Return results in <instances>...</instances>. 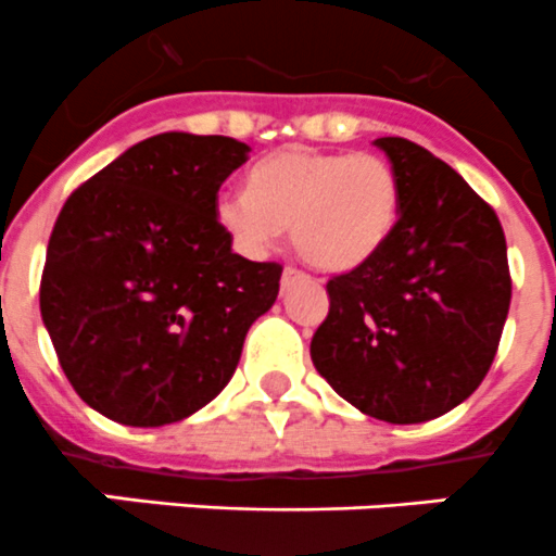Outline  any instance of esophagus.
Returning <instances> with one entry per match:
<instances>
[{
    "mask_svg": "<svg viewBox=\"0 0 556 556\" xmlns=\"http://www.w3.org/2000/svg\"><path fill=\"white\" fill-rule=\"evenodd\" d=\"M300 278H302V276L294 270V267H286L283 278H280V291H286V289H289V286H294Z\"/></svg>",
    "mask_w": 556,
    "mask_h": 556,
    "instance_id": "1",
    "label": "esophagus"
}]
</instances>
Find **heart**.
<instances>
[{
  "label": "heart",
  "instance_id": "obj_1",
  "mask_svg": "<svg viewBox=\"0 0 556 556\" xmlns=\"http://www.w3.org/2000/svg\"><path fill=\"white\" fill-rule=\"evenodd\" d=\"M400 216V180L372 153L289 148L249 175V191L218 197L216 218L245 254H262L289 227L291 245L318 273L367 265L392 238Z\"/></svg>",
  "mask_w": 556,
  "mask_h": 556
}]
</instances>
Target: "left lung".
<instances>
[{"label":"left lung","mask_w":556,"mask_h":556,"mask_svg":"<svg viewBox=\"0 0 556 556\" xmlns=\"http://www.w3.org/2000/svg\"><path fill=\"white\" fill-rule=\"evenodd\" d=\"M400 180V218L367 265L327 283L311 359L365 416L421 425L465 403L497 354L510 305L492 207L427 148L378 137Z\"/></svg>","instance_id":"1"}]
</instances>
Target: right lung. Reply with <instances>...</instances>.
Returning <instances> with one entry per match:
<instances>
[{"mask_svg": "<svg viewBox=\"0 0 556 556\" xmlns=\"http://www.w3.org/2000/svg\"><path fill=\"white\" fill-rule=\"evenodd\" d=\"M245 142L162 131L99 169L53 227L40 313L86 405L126 427L189 419L235 376L280 265L249 262L216 218Z\"/></svg>", "mask_w": 556, "mask_h": 556, "instance_id": "1", "label": "right lung"}]
</instances>
